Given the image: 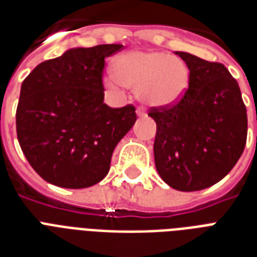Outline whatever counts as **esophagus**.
I'll return each instance as SVG.
<instances>
[{
	"label": "esophagus",
	"instance_id": "esophagus-1",
	"mask_svg": "<svg viewBox=\"0 0 257 257\" xmlns=\"http://www.w3.org/2000/svg\"><path fill=\"white\" fill-rule=\"evenodd\" d=\"M136 113H137V116H139V117H143V116H145V114H147V113H145V109L143 108V106H139V108H137V110H136Z\"/></svg>",
	"mask_w": 257,
	"mask_h": 257
}]
</instances>
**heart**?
I'll return each mask as SVG.
<instances>
[{
  "instance_id": "obj_1",
  "label": "heart",
  "mask_w": 257,
  "mask_h": 257,
  "mask_svg": "<svg viewBox=\"0 0 257 257\" xmlns=\"http://www.w3.org/2000/svg\"><path fill=\"white\" fill-rule=\"evenodd\" d=\"M113 73L105 80L112 89H136L140 100L151 106L176 104L187 92L189 70L179 57L157 50H132L113 62Z\"/></svg>"
}]
</instances>
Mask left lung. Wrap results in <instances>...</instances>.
<instances>
[{"mask_svg":"<svg viewBox=\"0 0 257 257\" xmlns=\"http://www.w3.org/2000/svg\"><path fill=\"white\" fill-rule=\"evenodd\" d=\"M189 69V85L175 105L159 106L153 153L161 179L177 191L211 187L231 172L247 141V109L239 84L220 62L176 52Z\"/></svg>","mask_w":257,"mask_h":257,"instance_id":"1","label":"left lung"}]
</instances>
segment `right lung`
<instances>
[{
  "mask_svg": "<svg viewBox=\"0 0 257 257\" xmlns=\"http://www.w3.org/2000/svg\"><path fill=\"white\" fill-rule=\"evenodd\" d=\"M121 49L118 44L73 48L41 62L22 82L18 143L48 183L80 189L108 175L113 151L137 118L133 105L104 104L105 58Z\"/></svg>",
  "mask_w": 257,
  "mask_h": 257,
  "instance_id": "add662e5",
  "label": "right lung"
}]
</instances>
